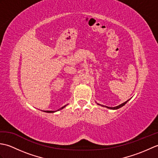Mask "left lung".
Segmentation results:
<instances>
[{
	"label": "left lung",
	"mask_w": 158,
	"mask_h": 158,
	"mask_svg": "<svg viewBox=\"0 0 158 158\" xmlns=\"http://www.w3.org/2000/svg\"><path fill=\"white\" fill-rule=\"evenodd\" d=\"M130 100V99H129ZM129 100H127V101H126L125 102H123V103H122V104H121V105H118V106H115V107H109V106H105V107H106V108H108V109H119V108H121V107H122L123 105H125L129 101ZM98 105H99V104H98ZM101 106H105L104 105H101Z\"/></svg>",
	"instance_id": "8db88e82"
}]
</instances>
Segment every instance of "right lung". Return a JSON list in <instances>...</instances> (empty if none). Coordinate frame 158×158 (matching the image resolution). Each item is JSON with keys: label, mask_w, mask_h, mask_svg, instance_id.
I'll use <instances>...</instances> for the list:
<instances>
[{"label": "right lung", "mask_w": 158, "mask_h": 158, "mask_svg": "<svg viewBox=\"0 0 158 158\" xmlns=\"http://www.w3.org/2000/svg\"><path fill=\"white\" fill-rule=\"evenodd\" d=\"M66 106V105L65 106H62V107H61V108H60L59 110H60V109H63L64 107H65ZM45 112H47V113H53V112H55V111H53V110H44Z\"/></svg>", "instance_id": "obj_1"}]
</instances>
